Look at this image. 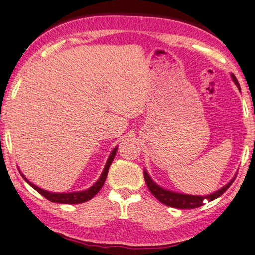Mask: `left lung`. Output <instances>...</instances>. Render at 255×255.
<instances>
[{
  "mask_svg": "<svg viewBox=\"0 0 255 255\" xmlns=\"http://www.w3.org/2000/svg\"><path fill=\"white\" fill-rule=\"evenodd\" d=\"M231 78H232L233 82L239 88V90H241L239 81L233 73H231ZM143 177H145L147 186L149 188V191L151 192L152 195H154L160 203H163V204L170 207H175V208H196L204 204L205 200L211 202L213 200H215V198L220 197L225 191H228V188L232 185L235 177H237V174L234 175V177L231 179L228 184L224 185L223 187H221L219 191H216L214 193L210 194V195H205V196L188 195V194H182V193L168 191V189L160 187L158 184H156L154 180L151 179L149 174L147 172V169H143Z\"/></svg>",
  "mask_w": 255,
  "mask_h": 255,
  "instance_id": "obj_1",
  "label": "left lung"
}]
</instances>
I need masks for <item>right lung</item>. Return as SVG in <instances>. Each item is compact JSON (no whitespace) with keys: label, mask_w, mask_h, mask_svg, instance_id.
<instances>
[{"label":"right lung","mask_w":255,"mask_h":255,"mask_svg":"<svg viewBox=\"0 0 255 255\" xmlns=\"http://www.w3.org/2000/svg\"><path fill=\"white\" fill-rule=\"evenodd\" d=\"M117 149H118V147H115L113 151L110 152L109 158L107 159V163H106V165H105V168L103 170V173H101L99 179L97 180V182L92 185L91 187H89L88 189H85V191L72 192V193H52V192L45 191V189L35 186V185L32 184L24 175H23L21 172L20 173L22 175V177L24 178L25 182L29 184L31 187H33L36 192H39L41 195L47 198V200L53 202V203H60V204H80V203H85L87 201L91 200V198L100 191V188L104 186L105 180H106V178H107L109 167L113 163V160L116 156V152H117Z\"/></svg>","instance_id":"obj_1"}]
</instances>
